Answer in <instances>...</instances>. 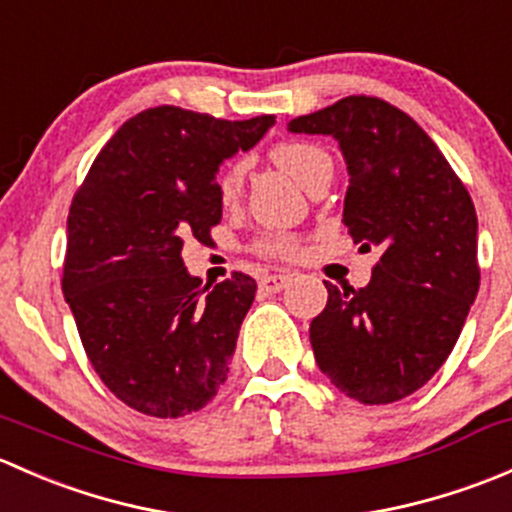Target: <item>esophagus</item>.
Masks as SVG:
<instances>
[{
  "instance_id": "obj_1",
  "label": "esophagus",
  "mask_w": 512,
  "mask_h": 512,
  "mask_svg": "<svg viewBox=\"0 0 512 512\" xmlns=\"http://www.w3.org/2000/svg\"><path fill=\"white\" fill-rule=\"evenodd\" d=\"M289 282H292V272H272V275L262 277L260 287H262V292L277 294V292H282Z\"/></svg>"
}]
</instances>
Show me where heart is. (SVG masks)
Masks as SVG:
<instances>
[{
	"mask_svg": "<svg viewBox=\"0 0 512 512\" xmlns=\"http://www.w3.org/2000/svg\"><path fill=\"white\" fill-rule=\"evenodd\" d=\"M272 160L280 165L289 178L297 180L299 185H307L317 170H322L324 165H332V158L322 151V148L312 146V143H280V146L272 148ZM242 175H245V165L242 163H230L220 173L218 178V195L220 200L230 203L237 198L242 185ZM262 252H277V255H287L294 250V242L289 237H272L260 245Z\"/></svg>",
	"mask_w": 512,
	"mask_h": 512,
	"instance_id": "1",
	"label": "heart"
}]
</instances>
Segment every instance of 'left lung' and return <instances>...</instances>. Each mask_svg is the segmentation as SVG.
<instances>
[{"label": "left lung", "instance_id": "left-lung-1", "mask_svg": "<svg viewBox=\"0 0 512 512\" xmlns=\"http://www.w3.org/2000/svg\"><path fill=\"white\" fill-rule=\"evenodd\" d=\"M287 131L339 143L349 173L342 223L361 252L381 250L366 287L324 282L327 307L309 327L314 359L349 399H404L441 369L478 294L471 195L414 118L381 98L347 96Z\"/></svg>", "mask_w": 512, "mask_h": 512}]
</instances>
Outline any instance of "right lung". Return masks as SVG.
<instances>
[{
	"mask_svg": "<svg viewBox=\"0 0 512 512\" xmlns=\"http://www.w3.org/2000/svg\"><path fill=\"white\" fill-rule=\"evenodd\" d=\"M275 116L220 121L156 106L128 118L74 195L64 297L103 384L158 418L203 409L227 379L257 282L235 272L203 285L183 265L188 240L223 218V160L260 143Z\"/></svg>",
	"mask_w": 512,
	"mask_h": 512,
	"instance_id": "obj_1",
	"label": "right lung"
}]
</instances>
